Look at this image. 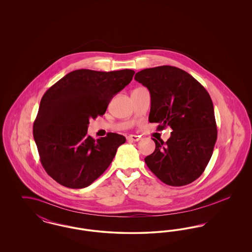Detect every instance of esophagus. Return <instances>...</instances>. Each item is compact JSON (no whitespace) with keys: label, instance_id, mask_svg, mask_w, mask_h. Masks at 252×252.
<instances>
[{"label":"esophagus","instance_id":"34e87169","mask_svg":"<svg viewBox=\"0 0 252 252\" xmlns=\"http://www.w3.org/2000/svg\"><path fill=\"white\" fill-rule=\"evenodd\" d=\"M140 139H141V137L137 136V135L127 136V141H130V142H138V141H140Z\"/></svg>","mask_w":252,"mask_h":252}]
</instances>
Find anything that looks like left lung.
Wrapping results in <instances>:
<instances>
[{"label": "left lung", "instance_id": "left-lung-1", "mask_svg": "<svg viewBox=\"0 0 252 252\" xmlns=\"http://www.w3.org/2000/svg\"><path fill=\"white\" fill-rule=\"evenodd\" d=\"M134 78L150 93L149 122L158 123V129H173L166 143L153 139L156 148L144 158L146 165L170 186L191 183L202 175L217 139L211 96L191 74L173 66L144 69Z\"/></svg>", "mask_w": 252, "mask_h": 252}]
</instances>
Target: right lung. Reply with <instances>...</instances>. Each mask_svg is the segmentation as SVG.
Returning <instances> with one entry per match:
<instances>
[{"mask_svg": "<svg viewBox=\"0 0 252 252\" xmlns=\"http://www.w3.org/2000/svg\"><path fill=\"white\" fill-rule=\"evenodd\" d=\"M135 72H97L81 69L69 72L42 96L33 135L40 162L62 186L81 189L91 185L109 166L126 138L109 132L94 140L88 136L90 119L103 115L110 100Z\"/></svg>", "mask_w": 252, "mask_h": 252, "instance_id": "1", "label": "right lung"}]
</instances>
